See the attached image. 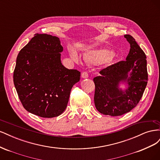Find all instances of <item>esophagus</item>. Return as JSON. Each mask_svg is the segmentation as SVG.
<instances>
[{
    "label": "esophagus",
    "instance_id": "obj_1",
    "mask_svg": "<svg viewBox=\"0 0 160 160\" xmlns=\"http://www.w3.org/2000/svg\"><path fill=\"white\" fill-rule=\"evenodd\" d=\"M81 77L83 79H87L89 77V75L87 72H83L81 74Z\"/></svg>",
    "mask_w": 160,
    "mask_h": 160
}]
</instances>
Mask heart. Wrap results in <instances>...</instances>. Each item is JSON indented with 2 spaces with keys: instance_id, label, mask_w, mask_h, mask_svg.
Returning a JSON list of instances; mask_svg holds the SVG:
<instances>
[{
  "instance_id": "heart-1",
  "label": "heart",
  "mask_w": 160,
  "mask_h": 160,
  "mask_svg": "<svg viewBox=\"0 0 160 160\" xmlns=\"http://www.w3.org/2000/svg\"><path fill=\"white\" fill-rule=\"evenodd\" d=\"M70 56L72 60L77 63H81L82 61L81 57L77 52L72 51L70 52ZM113 56V51L108 48H103L95 50H92L87 52L83 55V59L85 62L91 65H98L105 62L109 64L112 57Z\"/></svg>"
}]
</instances>
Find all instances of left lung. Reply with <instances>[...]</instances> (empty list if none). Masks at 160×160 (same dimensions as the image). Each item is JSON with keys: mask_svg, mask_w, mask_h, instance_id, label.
Segmentation results:
<instances>
[{"mask_svg": "<svg viewBox=\"0 0 160 160\" xmlns=\"http://www.w3.org/2000/svg\"><path fill=\"white\" fill-rule=\"evenodd\" d=\"M130 45L126 60L101 70L93 79L94 102L103 115L119 116L133 109L141 99L148 83L146 56L133 37L125 35ZM124 84L125 89L120 88Z\"/></svg>", "mask_w": 160, "mask_h": 160, "instance_id": "left-lung-1", "label": "left lung"}]
</instances>
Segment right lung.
<instances>
[{
    "instance_id": "add662e5",
    "label": "right lung",
    "mask_w": 160,
    "mask_h": 160,
    "mask_svg": "<svg viewBox=\"0 0 160 160\" xmlns=\"http://www.w3.org/2000/svg\"><path fill=\"white\" fill-rule=\"evenodd\" d=\"M35 35L17 56L14 85L28 112L41 118L57 117L65 110L81 72L62 65L63 47L59 38L47 34Z\"/></svg>"
}]
</instances>
